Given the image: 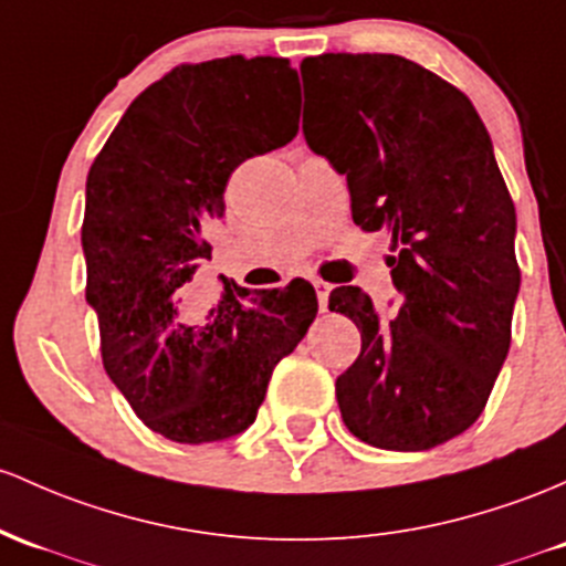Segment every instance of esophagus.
<instances>
[{
    "mask_svg": "<svg viewBox=\"0 0 566 566\" xmlns=\"http://www.w3.org/2000/svg\"><path fill=\"white\" fill-rule=\"evenodd\" d=\"M314 290H316V297H319V308L322 312H327V297H331L333 284L322 282V279H314Z\"/></svg>",
    "mask_w": 566,
    "mask_h": 566,
    "instance_id": "obj_1",
    "label": "esophagus"
}]
</instances>
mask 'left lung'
I'll list each match as a JSON object with an SVG mask.
<instances>
[{"label": "left lung", "mask_w": 566, "mask_h": 566, "mask_svg": "<svg viewBox=\"0 0 566 566\" xmlns=\"http://www.w3.org/2000/svg\"><path fill=\"white\" fill-rule=\"evenodd\" d=\"M301 74L308 147L346 174L352 220L397 250L395 319L359 287L331 293L363 335L340 416L376 449H434L481 416L511 349L515 207L492 139L462 91L402 55L327 53Z\"/></svg>", "instance_id": "1"}]
</instances>
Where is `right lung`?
<instances>
[{"label": "right lung", "mask_w": 566, "mask_h": 566, "mask_svg": "<svg viewBox=\"0 0 566 566\" xmlns=\"http://www.w3.org/2000/svg\"><path fill=\"white\" fill-rule=\"evenodd\" d=\"M301 85L287 59L182 64L134 98L85 182V301L98 316L104 370L174 443L244 432L271 374L301 344L316 293L247 290L222 279L203 325L179 319V290L212 247L203 226L226 212L241 160L297 134Z\"/></svg>", "instance_id": "obj_1"}]
</instances>
